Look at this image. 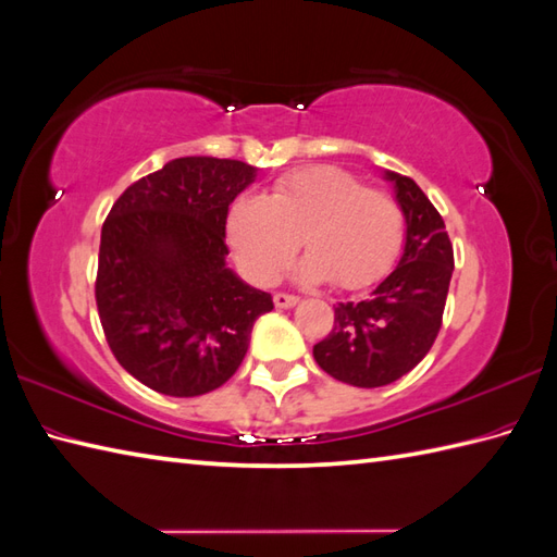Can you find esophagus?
Masks as SVG:
<instances>
[{
  "mask_svg": "<svg viewBox=\"0 0 557 557\" xmlns=\"http://www.w3.org/2000/svg\"><path fill=\"white\" fill-rule=\"evenodd\" d=\"M273 301H275V306H277V308H294L296 304H299V296H292V294H282V292H277V294L273 296Z\"/></svg>",
  "mask_w": 557,
  "mask_h": 557,
  "instance_id": "obj_1",
  "label": "esophagus"
}]
</instances>
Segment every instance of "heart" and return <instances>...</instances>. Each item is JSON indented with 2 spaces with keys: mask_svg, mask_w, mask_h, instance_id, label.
Masks as SVG:
<instances>
[{
  "mask_svg": "<svg viewBox=\"0 0 557 557\" xmlns=\"http://www.w3.org/2000/svg\"><path fill=\"white\" fill-rule=\"evenodd\" d=\"M299 237L308 256L296 275L363 289L394 265L404 244V213L389 194L363 187L334 165L284 175L263 197H242L227 213V242L253 282H273Z\"/></svg>",
  "mask_w": 557,
  "mask_h": 557,
  "instance_id": "1",
  "label": "heart"
}]
</instances>
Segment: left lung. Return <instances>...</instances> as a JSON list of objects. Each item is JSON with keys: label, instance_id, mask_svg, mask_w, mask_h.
Here are the masks:
<instances>
[{"label": "left lung", "instance_id": "8db88e82", "mask_svg": "<svg viewBox=\"0 0 557 557\" xmlns=\"http://www.w3.org/2000/svg\"><path fill=\"white\" fill-rule=\"evenodd\" d=\"M406 218L398 265L366 301L334 308V327L313 346L315 363L334 380L374 389L416 368L430 351L454 275V244L444 218L416 180L384 171Z\"/></svg>", "mask_w": 557, "mask_h": 557}]
</instances>
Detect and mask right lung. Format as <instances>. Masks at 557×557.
<instances>
[{
	"label": "right lung",
	"instance_id": "add662e5",
	"mask_svg": "<svg viewBox=\"0 0 557 557\" xmlns=\"http://www.w3.org/2000/svg\"><path fill=\"white\" fill-rule=\"evenodd\" d=\"M232 159L185 157L127 187L101 227L97 308L115 360L149 389L201 396L247 356L273 296L225 263L227 209L256 180Z\"/></svg>",
	"mask_w": 557,
	"mask_h": 557
}]
</instances>
